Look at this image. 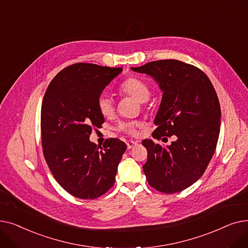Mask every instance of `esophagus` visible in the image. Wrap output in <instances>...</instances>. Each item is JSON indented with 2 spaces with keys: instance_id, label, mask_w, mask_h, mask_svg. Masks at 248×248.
Masks as SVG:
<instances>
[{
  "instance_id": "1",
  "label": "esophagus",
  "mask_w": 248,
  "mask_h": 248,
  "mask_svg": "<svg viewBox=\"0 0 248 248\" xmlns=\"http://www.w3.org/2000/svg\"><path fill=\"white\" fill-rule=\"evenodd\" d=\"M138 144H139L138 140H128L127 144H126V145H127V149L131 150V149H133L134 147H136Z\"/></svg>"
}]
</instances>
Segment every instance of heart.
<instances>
[{"label": "heart", "instance_id": "1", "mask_svg": "<svg viewBox=\"0 0 248 248\" xmlns=\"http://www.w3.org/2000/svg\"><path fill=\"white\" fill-rule=\"evenodd\" d=\"M119 91L121 94L132 96L139 102H146L151 95V91L148 85L135 77H129L125 79L120 85ZM97 108L102 116L110 117L113 115L115 110L114 101L109 95L102 93L97 98ZM142 125L144 124H142L141 122L129 121L121 123L117 128H119V131L124 132L127 135L137 136L139 133L138 129L140 128Z\"/></svg>", "mask_w": 248, "mask_h": 248}]
</instances>
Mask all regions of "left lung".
Segmentation results:
<instances>
[{
	"label": "left lung",
	"instance_id": "obj_1",
	"mask_svg": "<svg viewBox=\"0 0 248 248\" xmlns=\"http://www.w3.org/2000/svg\"><path fill=\"white\" fill-rule=\"evenodd\" d=\"M132 70L152 76L163 91L153 137H177L167 147L142 140L148 183L166 194L183 191L202 177L217 146L221 109L216 91L202 70L179 60L152 61Z\"/></svg>",
	"mask_w": 248,
	"mask_h": 248
}]
</instances>
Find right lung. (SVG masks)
Returning <instances> with one entry per match:
<instances>
[{"label": "right lung", "mask_w": 248, "mask_h": 248, "mask_svg": "<svg viewBox=\"0 0 248 248\" xmlns=\"http://www.w3.org/2000/svg\"><path fill=\"white\" fill-rule=\"evenodd\" d=\"M122 67L75 63L52 79L41 108V136L46 163L58 184L72 196L95 199L114 184L126 145L109 139L98 146L89 140L104 117L97 108L102 90Z\"/></svg>", "instance_id": "obj_1"}]
</instances>
